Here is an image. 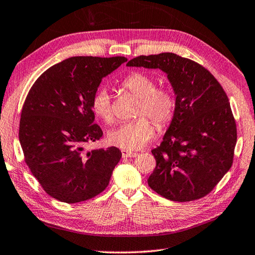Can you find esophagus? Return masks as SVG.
Returning <instances> with one entry per match:
<instances>
[{
  "mask_svg": "<svg viewBox=\"0 0 255 255\" xmlns=\"http://www.w3.org/2000/svg\"><path fill=\"white\" fill-rule=\"evenodd\" d=\"M121 152H122L123 157H136L137 156V153L129 152V150H127V149H122Z\"/></svg>",
  "mask_w": 255,
  "mask_h": 255,
  "instance_id": "obj_1",
  "label": "esophagus"
}]
</instances>
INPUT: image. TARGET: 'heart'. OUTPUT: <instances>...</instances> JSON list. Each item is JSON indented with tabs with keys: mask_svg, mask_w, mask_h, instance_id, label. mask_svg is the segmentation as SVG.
Returning <instances> with one entry per match:
<instances>
[{
	"mask_svg": "<svg viewBox=\"0 0 255 255\" xmlns=\"http://www.w3.org/2000/svg\"><path fill=\"white\" fill-rule=\"evenodd\" d=\"M122 86L131 95L139 99L136 114H145L159 126H164L173 117L175 99L171 92L156 88V82L152 77L143 72H133L123 80ZM91 108L93 113L102 121L111 123L114 113L110 95L106 89H99L92 97ZM155 133L154 124L146 118H138L131 122L122 123L109 131L108 143L112 146L127 150L142 148Z\"/></svg>",
	"mask_w": 255,
	"mask_h": 255,
	"instance_id": "heart-1",
	"label": "heart"
}]
</instances>
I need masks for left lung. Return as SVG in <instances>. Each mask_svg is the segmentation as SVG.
I'll list each match as a JSON object with an SVG mask.
<instances>
[{
    "mask_svg": "<svg viewBox=\"0 0 255 255\" xmlns=\"http://www.w3.org/2000/svg\"><path fill=\"white\" fill-rule=\"evenodd\" d=\"M127 66L163 71L176 97L169 127L152 150L156 167L148 186L174 201L202 198L233 160L237 127L226 92L204 67L173 53L139 56Z\"/></svg>",
    "mask_w": 255,
    "mask_h": 255,
    "instance_id": "8db88e82",
    "label": "left lung"
}]
</instances>
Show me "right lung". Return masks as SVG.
I'll return each instance as SVG.
<instances>
[{"label":"right lung","instance_id":"1","mask_svg":"<svg viewBox=\"0 0 255 255\" xmlns=\"http://www.w3.org/2000/svg\"><path fill=\"white\" fill-rule=\"evenodd\" d=\"M126 57H70L39 76L26 98L19 122L25 162L53 198L75 204L107 188L122 153L118 147L85 149L101 128L91 108L103 78Z\"/></svg>","mask_w":255,"mask_h":255}]
</instances>
